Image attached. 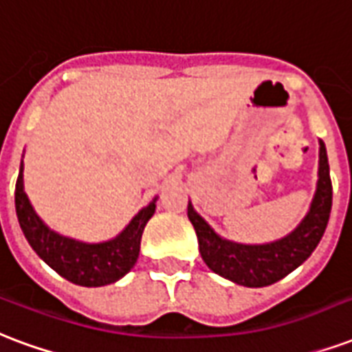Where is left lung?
<instances>
[{"mask_svg":"<svg viewBox=\"0 0 352 352\" xmlns=\"http://www.w3.org/2000/svg\"><path fill=\"white\" fill-rule=\"evenodd\" d=\"M332 209V181H330L327 147L319 149V183L309 212L300 226L282 241L248 246L223 241L207 226L188 203V218L196 229L199 254L212 272L246 287H265L282 280L306 261L317 248L329 223Z\"/></svg>","mask_w":352,"mask_h":352,"instance_id":"left-lung-1","label":"left lung"}]
</instances>
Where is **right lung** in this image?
<instances>
[{
	"label": "right lung",
	"instance_id": "right-lung-1",
	"mask_svg": "<svg viewBox=\"0 0 352 352\" xmlns=\"http://www.w3.org/2000/svg\"><path fill=\"white\" fill-rule=\"evenodd\" d=\"M14 203L18 222L31 248L57 274L83 287H100L117 282L134 267L140 256L143 229L151 216L155 214L156 207V199H153L132 218V222L124 228L123 233L113 241L85 244L57 235L44 226L23 192L22 166L16 179Z\"/></svg>",
	"mask_w": 352,
	"mask_h": 352
}]
</instances>
